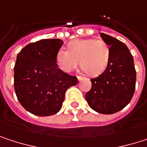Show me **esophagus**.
Masks as SVG:
<instances>
[{"label": "esophagus", "instance_id": "34e87169", "mask_svg": "<svg viewBox=\"0 0 147 147\" xmlns=\"http://www.w3.org/2000/svg\"><path fill=\"white\" fill-rule=\"evenodd\" d=\"M85 77L84 76H77V79L79 80V81H81V80H83Z\"/></svg>", "mask_w": 147, "mask_h": 147}]
</instances>
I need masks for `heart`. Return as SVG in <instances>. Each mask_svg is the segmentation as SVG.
Returning <instances> with one entry per match:
<instances>
[{
    "mask_svg": "<svg viewBox=\"0 0 147 147\" xmlns=\"http://www.w3.org/2000/svg\"><path fill=\"white\" fill-rule=\"evenodd\" d=\"M110 47L101 39H78L69 44V50L61 47L56 54L59 69L70 72L80 61L82 69L89 76H97L106 68L110 60Z\"/></svg>",
    "mask_w": 147,
    "mask_h": 147,
    "instance_id": "1",
    "label": "heart"
}]
</instances>
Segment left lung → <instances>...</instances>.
<instances>
[{"label":"left lung","mask_w":147,"mask_h":147,"mask_svg":"<svg viewBox=\"0 0 147 147\" xmlns=\"http://www.w3.org/2000/svg\"><path fill=\"white\" fill-rule=\"evenodd\" d=\"M100 36L110 46V60L104 72L91 79L92 87L85 98L95 111L113 114L130 102L135 90L136 71L126 45L104 33Z\"/></svg>","instance_id":"obj_1"}]
</instances>
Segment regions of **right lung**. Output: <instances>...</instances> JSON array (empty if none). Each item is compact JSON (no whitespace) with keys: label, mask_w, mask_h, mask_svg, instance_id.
I'll list each match as a JSON object with an SVG mask.
<instances>
[{"label":"right lung","mask_w":147,"mask_h":147,"mask_svg":"<svg viewBox=\"0 0 147 147\" xmlns=\"http://www.w3.org/2000/svg\"><path fill=\"white\" fill-rule=\"evenodd\" d=\"M60 39H43L24 47L14 66V89L21 105L29 112L47 117L62 107L65 91L77 84L76 76L58 68L57 52Z\"/></svg>","instance_id":"obj_1"}]
</instances>
